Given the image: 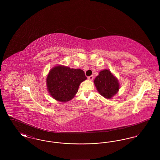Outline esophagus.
Listing matches in <instances>:
<instances>
[{"label":"esophagus","mask_w":160,"mask_h":160,"mask_svg":"<svg viewBox=\"0 0 160 160\" xmlns=\"http://www.w3.org/2000/svg\"><path fill=\"white\" fill-rule=\"evenodd\" d=\"M88 78L89 80L92 81V80L93 79V76H91L88 77Z\"/></svg>","instance_id":"obj_1"}]
</instances>
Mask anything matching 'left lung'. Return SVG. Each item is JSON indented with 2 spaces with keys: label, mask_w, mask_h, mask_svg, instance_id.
<instances>
[{
  "label": "left lung",
  "mask_w": 160,
  "mask_h": 160,
  "mask_svg": "<svg viewBox=\"0 0 160 160\" xmlns=\"http://www.w3.org/2000/svg\"><path fill=\"white\" fill-rule=\"evenodd\" d=\"M93 82L99 94L107 99H112L120 88L118 78L107 69L99 71Z\"/></svg>",
  "instance_id": "8db88e82"
}]
</instances>
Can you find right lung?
Segmentation results:
<instances>
[{
  "label": "right lung",
  "instance_id": "right-lung-1",
  "mask_svg": "<svg viewBox=\"0 0 160 160\" xmlns=\"http://www.w3.org/2000/svg\"><path fill=\"white\" fill-rule=\"evenodd\" d=\"M86 79L81 69L59 65L50 70L46 78L47 89L53 99L65 102L75 97L80 84Z\"/></svg>",
  "mask_w": 160,
  "mask_h": 160
}]
</instances>
